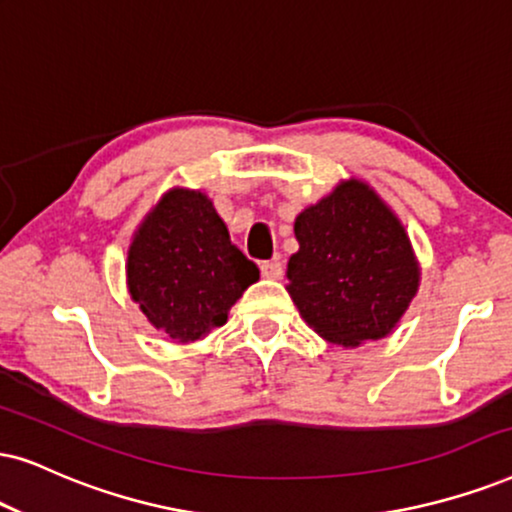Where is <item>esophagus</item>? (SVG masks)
Instances as JSON below:
<instances>
[{"mask_svg": "<svg viewBox=\"0 0 512 512\" xmlns=\"http://www.w3.org/2000/svg\"><path fill=\"white\" fill-rule=\"evenodd\" d=\"M262 278H269V281H278L283 276V264L281 262H262L260 264Z\"/></svg>", "mask_w": 512, "mask_h": 512, "instance_id": "esophagus-1", "label": "esophagus"}]
</instances>
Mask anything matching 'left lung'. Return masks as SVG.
Listing matches in <instances>:
<instances>
[{
  "mask_svg": "<svg viewBox=\"0 0 512 512\" xmlns=\"http://www.w3.org/2000/svg\"><path fill=\"white\" fill-rule=\"evenodd\" d=\"M300 250L288 295L323 340L340 347L390 335L420 288V262L401 219L368 181L349 177L295 217Z\"/></svg>",
  "mask_w": 512,
  "mask_h": 512,
  "instance_id": "8db88e82",
  "label": "left lung"
}]
</instances>
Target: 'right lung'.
I'll use <instances>...</instances> for the list:
<instances>
[{
    "label": "right lung",
    "instance_id": "obj_1",
    "mask_svg": "<svg viewBox=\"0 0 512 512\" xmlns=\"http://www.w3.org/2000/svg\"><path fill=\"white\" fill-rule=\"evenodd\" d=\"M125 271L132 302L181 345L224 326L234 302L260 278L212 200L184 186L165 191L141 219Z\"/></svg>",
    "mask_w": 512,
    "mask_h": 512
}]
</instances>
